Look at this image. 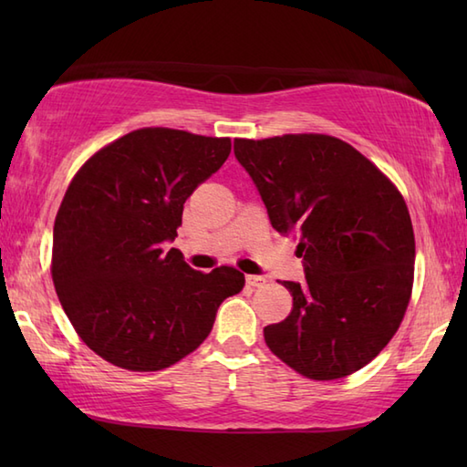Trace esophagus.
Masks as SVG:
<instances>
[{"label":"esophagus","instance_id":"34e87169","mask_svg":"<svg viewBox=\"0 0 467 467\" xmlns=\"http://www.w3.org/2000/svg\"><path fill=\"white\" fill-rule=\"evenodd\" d=\"M266 283L265 276H259V275H246V285L253 286V289H256V286H263Z\"/></svg>","mask_w":467,"mask_h":467}]
</instances>
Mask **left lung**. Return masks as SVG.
<instances>
[{"label":"left lung","instance_id":"8db88e82","mask_svg":"<svg viewBox=\"0 0 467 467\" xmlns=\"http://www.w3.org/2000/svg\"><path fill=\"white\" fill-rule=\"evenodd\" d=\"M234 156L305 263L303 285L283 281L293 309L265 327L266 347L309 379L359 371L398 333L411 299L415 236L398 186L327 134L234 138Z\"/></svg>","mask_w":467,"mask_h":467}]
</instances>
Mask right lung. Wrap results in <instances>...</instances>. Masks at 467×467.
I'll list each match as a JSON object with an SVG mask.
<instances>
[{
  "label": "right lung",
  "instance_id": "1",
  "mask_svg": "<svg viewBox=\"0 0 467 467\" xmlns=\"http://www.w3.org/2000/svg\"><path fill=\"white\" fill-rule=\"evenodd\" d=\"M228 154L231 138L140 128L100 148L69 182L54 223L52 279L78 337L108 363L166 369L243 291L233 266L194 271L181 251H164L186 198Z\"/></svg>",
  "mask_w": 467,
  "mask_h": 467
}]
</instances>
